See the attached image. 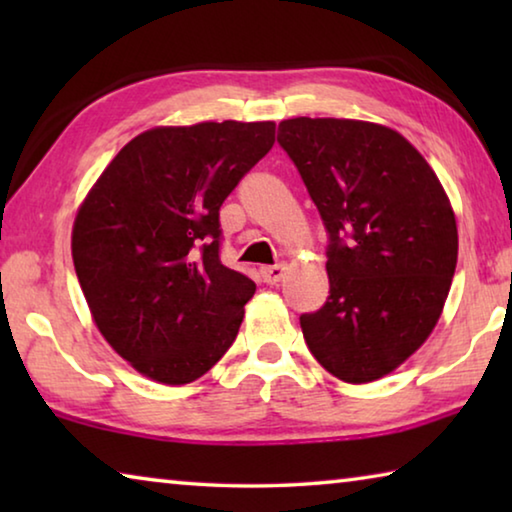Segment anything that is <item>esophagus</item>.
Here are the masks:
<instances>
[{"label":"esophagus","instance_id":"esophagus-1","mask_svg":"<svg viewBox=\"0 0 512 512\" xmlns=\"http://www.w3.org/2000/svg\"><path fill=\"white\" fill-rule=\"evenodd\" d=\"M284 271H287V268H284L282 264H277V266H262L259 268V275H262V280L266 282V284H277L284 277Z\"/></svg>","mask_w":512,"mask_h":512}]
</instances>
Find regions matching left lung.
I'll return each mask as SVG.
<instances>
[{
    "label": "left lung",
    "instance_id": "left-lung-1",
    "mask_svg": "<svg viewBox=\"0 0 512 512\" xmlns=\"http://www.w3.org/2000/svg\"><path fill=\"white\" fill-rule=\"evenodd\" d=\"M277 142L329 232V296L302 314L327 372L368 384L400 368L443 314L458 259L449 196L420 151L372 121L284 119Z\"/></svg>",
    "mask_w": 512,
    "mask_h": 512
}]
</instances>
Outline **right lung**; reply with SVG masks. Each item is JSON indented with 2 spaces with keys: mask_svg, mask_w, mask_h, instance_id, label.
I'll return each mask as SVG.
<instances>
[{
  "mask_svg": "<svg viewBox=\"0 0 512 512\" xmlns=\"http://www.w3.org/2000/svg\"><path fill=\"white\" fill-rule=\"evenodd\" d=\"M275 121L155 126L83 198L72 259L94 325L158 384L203 377L235 341L255 282L219 259V210L271 151Z\"/></svg>",
  "mask_w": 512,
  "mask_h": 512,
  "instance_id": "right-lung-1",
  "label": "right lung"
}]
</instances>
